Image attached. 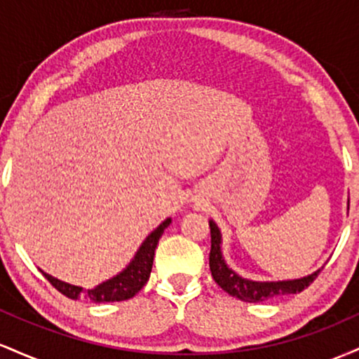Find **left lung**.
I'll return each mask as SVG.
<instances>
[{
    "instance_id": "left-lung-1",
    "label": "left lung",
    "mask_w": 359,
    "mask_h": 359,
    "mask_svg": "<svg viewBox=\"0 0 359 359\" xmlns=\"http://www.w3.org/2000/svg\"><path fill=\"white\" fill-rule=\"evenodd\" d=\"M211 228V253H209V269H211L214 282L222 290L228 292L233 297L245 300V302H263V300L280 297V295L299 294L314 282L320 269L307 277L295 280H280V282H255V280L243 278L236 271L226 265L221 251V231L212 219L209 221Z\"/></svg>"
}]
</instances>
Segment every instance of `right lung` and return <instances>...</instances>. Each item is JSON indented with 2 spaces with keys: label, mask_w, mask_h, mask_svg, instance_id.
I'll list each match as a JSON object with an SVG mask.
<instances>
[{
  "label": "right lung",
  "mask_w": 359,
  "mask_h": 359,
  "mask_svg": "<svg viewBox=\"0 0 359 359\" xmlns=\"http://www.w3.org/2000/svg\"><path fill=\"white\" fill-rule=\"evenodd\" d=\"M172 219L167 217L158 228L154 229L147 236V240L142 243L135 258L131 259L130 265L126 266L125 270L119 271L116 277L106 280V282L100 283L97 287L90 288V290H86V288L71 285V283L62 282L59 278H53L52 275L45 273L43 270H40L43 273V277L52 283L60 294H64L65 297L72 300L86 299L89 302L101 304V302H121V300H128L138 294L142 290L143 285L150 278L151 265H154V257H155V248L158 245V240L162 238L163 231L168 224H170Z\"/></svg>",
  "instance_id": "1"
}]
</instances>
